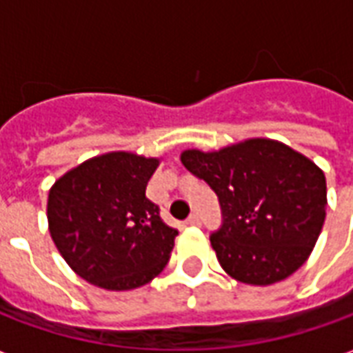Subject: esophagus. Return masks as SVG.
Segmentation results:
<instances>
[{"label": "esophagus", "instance_id": "obj_1", "mask_svg": "<svg viewBox=\"0 0 353 353\" xmlns=\"http://www.w3.org/2000/svg\"><path fill=\"white\" fill-rule=\"evenodd\" d=\"M185 225H189V227H196V225H200V215L199 214H191L189 217H187Z\"/></svg>", "mask_w": 353, "mask_h": 353}]
</instances>
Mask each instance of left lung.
I'll return each mask as SVG.
<instances>
[{"mask_svg":"<svg viewBox=\"0 0 353 353\" xmlns=\"http://www.w3.org/2000/svg\"><path fill=\"white\" fill-rule=\"evenodd\" d=\"M217 194L221 227L210 234L223 270L252 285L285 280L308 259L327 210L323 172L272 139H248L215 153L181 154Z\"/></svg>","mask_w":353,"mask_h":353,"instance_id":"obj_1","label":"left lung"}]
</instances>
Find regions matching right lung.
Listing matches in <instances>:
<instances>
[{
    "label": "right lung",
    "instance_id": "1",
    "mask_svg": "<svg viewBox=\"0 0 353 353\" xmlns=\"http://www.w3.org/2000/svg\"><path fill=\"white\" fill-rule=\"evenodd\" d=\"M157 159L94 157L52 185L47 204L52 242L83 280L111 291L151 281L170 259L177 229L145 196Z\"/></svg>",
    "mask_w": 353,
    "mask_h": 353
}]
</instances>
